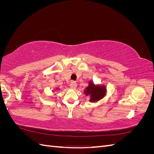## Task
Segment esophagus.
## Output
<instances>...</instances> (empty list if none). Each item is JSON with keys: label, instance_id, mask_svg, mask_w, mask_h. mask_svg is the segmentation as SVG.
<instances>
[{"label": "esophagus", "instance_id": "esophagus-1", "mask_svg": "<svg viewBox=\"0 0 154 154\" xmlns=\"http://www.w3.org/2000/svg\"><path fill=\"white\" fill-rule=\"evenodd\" d=\"M70 87H71V88H72V89H75L77 87V83L75 82H72L70 83Z\"/></svg>", "mask_w": 154, "mask_h": 154}]
</instances>
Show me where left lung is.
Segmentation results:
<instances>
[{"mask_svg":"<svg viewBox=\"0 0 154 154\" xmlns=\"http://www.w3.org/2000/svg\"><path fill=\"white\" fill-rule=\"evenodd\" d=\"M106 88L105 85L95 84L92 80H90L88 82V86L85 88L83 93L88 96L90 97L89 101L94 103L97 101L101 100L106 96Z\"/></svg>","mask_w":154,"mask_h":154,"instance_id":"1","label":"left lung"}]
</instances>
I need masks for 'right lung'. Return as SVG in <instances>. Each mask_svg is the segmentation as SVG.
Segmentation results:
<instances>
[{
    "label": "right lung",
    "mask_w": 154,
    "mask_h": 154,
    "mask_svg": "<svg viewBox=\"0 0 154 154\" xmlns=\"http://www.w3.org/2000/svg\"><path fill=\"white\" fill-rule=\"evenodd\" d=\"M57 90H59V91H60V89L59 88H56V91H57Z\"/></svg>",
    "instance_id": "right-lung-1"
}]
</instances>
